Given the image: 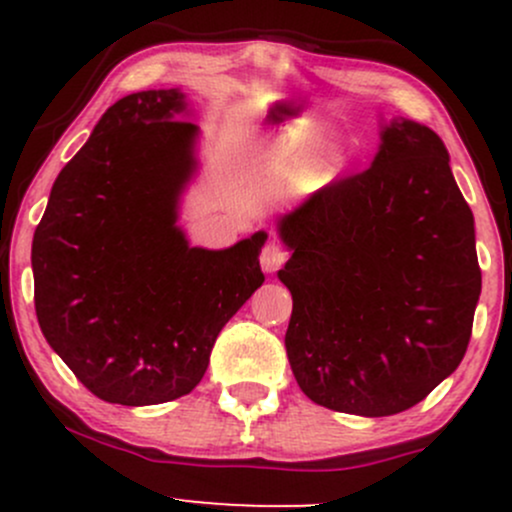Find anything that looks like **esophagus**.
Segmentation results:
<instances>
[{
  "label": "esophagus",
  "mask_w": 512,
  "mask_h": 512,
  "mask_svg": "<svg viewBox=\"0 0 512 512\" xmlns=\"http://www.w3.org/2000/svg\"><path fill=\"white\" fill-rule=\"evenodd\" d=\"M286 257H289V255H286V250L281 248L279 243H267V245H264V248H262L260 264H262L264 272L272 274V272H276V269L281 267V264L286 262Z\"/></svg>",
  "instance_id": "34e87169"
}]
</instances>
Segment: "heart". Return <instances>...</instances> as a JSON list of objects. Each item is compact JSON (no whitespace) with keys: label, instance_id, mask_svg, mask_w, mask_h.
I'll return each mask as SVG.
<instances>
[{"label":"heart","instance_id":"obj_1","mask_svg":"<svg viewBox=\"0 0 512 512\" xmlns=\"http://www.w3.org/2000/svg\"><path fill=\"white\" fill-rule=\"evenodd\" d=\"M274 168H276V173L286 175V178H293V175L298 173V163L291 161V158H284V156L274 163Z\"/></svg>","mask_w":512,"mask_h":512}]
</instances>
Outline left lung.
I'll return each instance as SVG.
<instances>
[{
  "mask_svg": "<svg viewBox=\"0 0 512 512\" xmlns=\"http://www.w3.org/2000/svg\"><path fill=\"white\" fill-rule=\"evenodd\" d=\"M363 173L279 221L291 257L286 354L320 407L390 416L460 366L481 269L474 216L433 129L392 120Z\"/></svg>",
  "mask_w": 512,
  "mask_h": 512,
  "instance_id": "8db88e82",
  "label": "left lung"
}]
</instances>
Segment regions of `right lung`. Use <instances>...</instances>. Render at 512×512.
Instances as JSON below:
<instances>
[{
    "label": "right lung",
    "mask_w": 512,
    "mask_h": 512,
    "mask_svg": "<svg viewBox=\"0 0 512 512\" xmlns=\"http://www.w3.org/2000/svg\"><path fill=\"white\" fill-rule=\"evenodd\" d=\"M178 88L105 110L52 185L33 236L35 315L57 356L110 404L192 392L221 327L262 286L267 233L190 248L175 226L197 168V125Z\"/></svg>",
    "instance_id": "right-lung-1"
}]
</instances>
